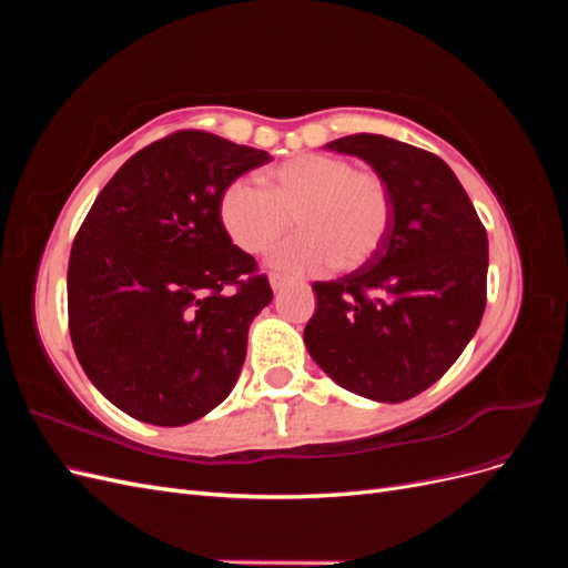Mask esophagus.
I'll return each instance as SVG.
<instances>
[{"instance_id":"obj_1","label":"esophagus","mask_w":568,"mask_h":568,"mask_svg":"<svg viewBox=\"0 0 568 568\" xmlns=\"http://www.w3.org/2000/svg\"><path fill=\"white\" fill-rule=\"evenodd\" d=\"M270 286H272L274 294H277V291H282V288L288 286V280L282 277V274H272V277H270Z\"/></svg>"}]
</instances>
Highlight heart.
I'll return each mask as SVG.
<instances>
[{
  "mask_svg": "<svg viewBox=\"0 0 568 568\" xmlns=\"http://www.w3.org/2000/svg\"><path fill=\"white\" fill-rule=\"evenodd\" d=\"M220 225L244 253H265L294 227L301 234L274 248L270 267L284 274L355 270L382 251L393 222L386 180L332 153H301L274 165L267 189L232 180L217 203Z\"/></svg>",
  "mask_w": 568,
  "mask_h": 568,
  "instance_id": "1",
  "label": "heart"
}]
</instances>
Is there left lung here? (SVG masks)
Segmentation results:
<instances>
[{"instance_id": "1", "label": "left lung", "mask_w": 568, "mask_h": 568, "mask_svg": "<svg viewBox=\"0 0 568 568\" xmlns=\"http://www.w3.org/2000/svg\"><path fill=\"white\" fill-rule=\"evenodd\" d=\"M326 149L363 159L393 199L382 251L334 282H315L303 341L351 393L403 403L436 384L467 348L486 311L488 236L448 163L384 134Z\"/></svg>"}]
</instances>
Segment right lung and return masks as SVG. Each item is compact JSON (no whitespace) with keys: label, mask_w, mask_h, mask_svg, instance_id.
<instances>
[{"label":"right lung","mask_w":568,"mask_h":568,"mask_svg":"<svg viewBox=\"0 0 568 568\" xmlns=\"http://www.w3.org/2000/svg\"><path fill=\"white\" fill-rule=\"evenodd\" d=\"M267 161L182 130L136 151L84 217L68 261V329L84 374L125 415L184 426L232 393L272 288L222 230L217 203Z\"/></svg>","instance_id":"obj_1"}]
</instances>
